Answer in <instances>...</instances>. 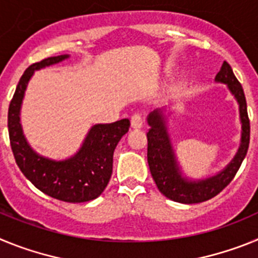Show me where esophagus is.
<instances>
[{"instance_id":"obj_1","label":"esophagus","mask_w":258,"mask_h":258,"mask_svg":"<svg viewBox=\"0 0 258 258\" xmlns=\"http://www.w3.org/2000/svg\"><path fill=\"white\" fill-rule=\"evenodd\" d=\"M131 124L133 129H141L143 126V116L142 113L136 112L131 118Z\"/></svg>"}]
</instances>
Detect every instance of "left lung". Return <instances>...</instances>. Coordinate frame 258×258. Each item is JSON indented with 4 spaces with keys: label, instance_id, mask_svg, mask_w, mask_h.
<instances>
[{
    "label": "left lung",
    "instance_id": "obj_1",
    "mask_svg": "<svg viewBox=\"0 0 258 258\" xmlns=\"http://www.w3.org/2000/svg\"><path fill=\"white\" fill-rule=\"evenodd\" d=\"M214 80L216 83L226 84L231 94L234 95L239 104V115L241 122V138L238 152L227 164L226 168L216 175L198 181H191L187 177H183L170 143L163 111L155 109L154 112L147 116V122L150 125L147 133V142H149L147 161H149L150 172L159 191L173 202L182 203V204H195V203L206 202L218 195L235 177L247 155L250 126L243 88L227 61H223L222 67Z\"/></svg>",
    "mask_w": 258,
    "mask_h": 258
}]
</instances>
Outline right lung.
<instances>
[{
  "label": "right lung",
  "mask_w": 258,
  "mask_h": 258,
  "mask_svg": "<svg viewBox=\"0 0 258 258\" xmlns=\"http://www.w3.org/2000/svg\"><path fill=\"white\" fill-rule=\"evenodd\" d=\"M67 58L68 54L50 56L24 71L9 106V137L19 169L38 190L61 202L84 203L98 198L106 188L112 174L113 151L129 131L131 121L122 118L111 124L93 125L79 151L66 160H52L33 151L20 124V108L27 85L35 71Z\"/></svg>",
  "instance_id": "obj_1"
}]
</instances>
